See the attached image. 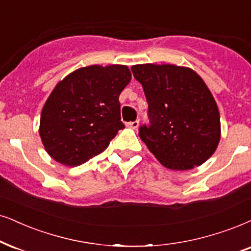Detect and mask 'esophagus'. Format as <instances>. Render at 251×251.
I'll return each mask as SVG.
<instances>
[{"instance_id":"1","label":"esophagus","mask_w":251,"mask_h":251,"mask_svg":"<svg viewBox=\"0 0 251 251\" xmlns=\"http://www.w3.org/2000/svg\"><path fill=\"white\" fill-rule=\"evenodd\" d=\"M126 125H127V127H131L133 129H135L139 126V122H138V120H134V122L127 123V124H126Z\"/></svg>"}]
</instances>
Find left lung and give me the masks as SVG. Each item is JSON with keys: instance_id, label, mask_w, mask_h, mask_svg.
I'll return each instance as SVG.
<instances>
[{"instance_id": "left-lung-1", "label": "left lung", "mask_w": 251, "mask_h": 251, "mask_svg": "<svg viewBox=\"0 0 251 251\" xmlns=\"http://www.w3.org/2000/svg\"><path fill=\"white\" fill-rule=\"evenodd\" d=\"M148 102V125L139 135L164 167L189 170L212 156L220 140V115L211 91L192 69L174 65L131 68Z\"/></svg>"}]
</instances>
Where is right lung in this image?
<instances>
[{
	"instance_id": "add662e5",
	"label": "right lung",
	"mask_w": 251,
	"mask_h": 251,
	"mask_svg": "<svg viewBox=\"0 0 251 251\" xmlns=\"http://www.w3.org/2000/svg\"><path fill=\"white\" fill-rule=\"evenodd\" d=\"M131 81L126 66H89L59 82L43 107L40 138L50 156L80 166L100 154L125 128L119 95Z\"/></svg>"
}]
</instances>
